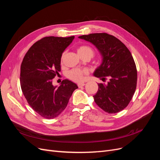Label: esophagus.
<instances>
[{"label": "esophagus", "instance_id": "1", "mask_svg": "<svg viewBox=\"0 0 160 160\" xmlns=\"http://www.w3.org/2000/svg\"><path fill=\"white\" fill-rule=\"evenodd\" d=\"M77 85H78L79 88H81V87H83L85 85V83H78Z\"/></svg>", "mask_w": 160, "mask_h": 160}]
</instances>
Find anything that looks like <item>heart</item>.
<instances>
[{
    "mask_svg": "<svg viewBox=\"0 0 160 160\" xmlns=\"http://www.w3.org/2000/svg\"><path fill=\"white\" fill-rule=\"evenodd\" d=\"M77 52L80 56L85 55H90L91 57L93 55V51L92 48L88 45H82L77 48ZM87 73L86 70H81L79 69H74L70 71L68 73V77L74 81L79 82L83 81L84 75Z\"/></svg>",
    "mask_w": 160,
    "mask_h": 160,
    "instance_id": "1",
    "label": "heart"
}]
</instances>
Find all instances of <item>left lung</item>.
Returning a JSON list of instances; mask_svg holds the SVG:
<instances>
[{
  "mask_svg": "<svg viewBox=\"0 0 160 160\" xmlns=\"http://www.w3.org/2000/svg\"><path fill=\"white\" fill-rule=\"evenodd\" d=\"M93 44L102 57L93 75L107 83H99L93 95L95 102L109 113L119 112L128 105L137 85V69L133 58L123 43L108 33H93L79 37Z\"/></svg>",
  "mask_w": 160,
  "mask_h": 160,
  "instance_id": "left-lung-1",
  "label": "left lung"
}]
</instances>
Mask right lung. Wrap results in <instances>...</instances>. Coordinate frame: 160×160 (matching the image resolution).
I'll return each instance as SVG.
<instances>
[{
  "instance_id": "right-lung-1",
  "label": "right lung",
  "mask_w": 160,
  "mask_h": 160,
  "mask_svg": "<svg viewBox=\"0 0 160 160\" xmlns=\"http://www.w3.org/2000/svg\"><path fill=\"white\" fill-rule=\"evenodd\" d=\"M74 38H42L28 49L22 60L20 79L23 95L32 109L44 118H57L78 88L68 79L59 87L52 85V79L61 71L62 52Z\"/></svg>"
}]
</instances>
